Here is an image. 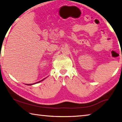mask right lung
I'll return each mask as SVG.
<instances>
[{"instance_id":"1","label":"right lung","mask_w":122,"mask_h":122,"mask_svg":"<svg viewBox=\"0 0 122 122\" xmlns=\"http://www.w3.org/2000/svg\"><path fill=\"white\" fill-rule=\"evenodd\" d=\"M45 79V78H44ZM44 79H43V80H41V81H39V82H36V83H39V82H41L42 81H43V80H44ZM32 84H27V85H32Z\"/></svg>"}]
</instances>
